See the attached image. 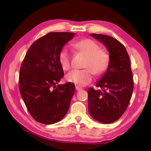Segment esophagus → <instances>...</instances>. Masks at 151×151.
<instances>
[{"label": "esophagus", "instance_id": "esophagus-1", "mask_svg": "<svg viewBox=\"0 0 151 151\" xmlns=\"http://www.w3.org/2000/svg\"><path fill=\"white\" fill-rule=\"evenodd\" d=\"M82 89H83V88H82L81 86H76V90L77 91H81Z\"/></svg>", "mask_w": 151, "mask_h": 151}]
</instances>
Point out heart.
<instances>
[{
    "label": "heart",
    "mask_w": 151,
    "mask_h": 151,
    "mask_svg": "<svg viewBox=\"0 0 151 151\" xmlns=\"http://www.w3.org/2000/svg\"><path fill=\"white\" fill-rule=\"evenodd\" d=\"M78 52L87 56L84 66L85 69H74L66 76L67 81L77 85L86 86L93 78V73L100 75L105 72L110 63V56L105 50H101L100 46L93 40L86 39L73 44ZM58 61L63 70H68L71 66V55L66 48L60 50Z\"/></svg>",
    "instance_id": "1"
}]
</instances>
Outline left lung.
Here are the masks:
<instances>
[{"label": "left lung", "mask_w": 151, "mask_h": 151, "mask_svg": "<svg viewBox=\"0 0 151 151\" xmlns=\"http://www.w3.org/2000/svg\"><path fill=\"white\" fill-rule=\"evenodd\" d=\"M105 46L110 63L97 87L88 90V112L96 121L112 123L123 114L131 101L134 88L131 61L126 48L116 39L104 35L91 34Z\"/></svg>", "instance_id": "1"}]
</instances>
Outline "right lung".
<instances>
[{
  "instance_id": "right-lung-1",
  "label": "right lung",
  "mask_w": 151,
  "mask_h": 151,
  "mask_svg": "<svg viewBox=\"0 0 151 151\" xmlns=\"http://www.w3.org/2000/svg\"><path fill=\"white\" fill-rule=\"evenodd\" d=\"M75 35L52 32L40 37L30 46L20 66V94L30 115L40 123L58 122L69 109L75 85H56L64 75L58 54Z\"/></svg>"
}]
</instances>
